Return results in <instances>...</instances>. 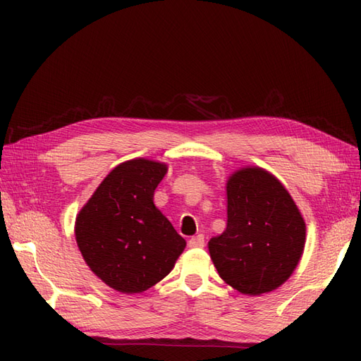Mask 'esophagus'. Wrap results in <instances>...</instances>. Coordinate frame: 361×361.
<instances>
[{
	"label": "esophagus",
	"instance_id": "esophagus-1",
	"mask_svg": "<svg viewBox=\"0 0 361 361\" xmlns=\"http://www.w3.org/2000/svg\"><path fill=\"white\" fill-rule=\"evenodd\" d=\"M188 245H189V248H202L203 245H204V237H203V234H198V235L190 237Z\"/></svg>",
	"mask_w": 361,
	"mask_h": 361
}]
</instances>
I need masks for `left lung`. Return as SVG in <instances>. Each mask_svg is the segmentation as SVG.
Instances as JSON below:
<instances>
[{
	"instance_id": "obj_1",
	"label": "left lung",
	"mask_w": 361,
	"mask_h": 361,
	"mask_svg": "<svg viewBox=\"0 0 361 361\" xmlns=\"http://www.w3.org/2000/svg\"><path fill=\"white\" fill-rule=\"evenodd\" d=\"M226 229L208 242L220 278L243 295L286 282L302 256L305 221L282 183L260 167L235 171L226 183Z\"/></svg>"
}]
</instances>
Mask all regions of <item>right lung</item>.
<instances>
[{
  "label": "right lung",
  "mask_w": 361,
  "mask_h": 361,
  "mask_svg": "<svg viewBox=\"0 0 361 361\" xmlns=\"http://www.w3.org/2000/svg\"><path fill=\"white\" fill-rule=\"evenodd\" d=\"M166 172L158 161H126L105 176L75 217V240L87 265L121 293L155 286L186 247L153 203Z\"/></svg>",
  "instance_id": "right-lung-1"
}]
</instances>
